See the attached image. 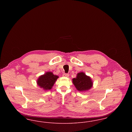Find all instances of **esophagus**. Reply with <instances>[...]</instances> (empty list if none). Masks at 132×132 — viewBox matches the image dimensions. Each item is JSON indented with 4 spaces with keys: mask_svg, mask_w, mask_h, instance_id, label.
Here are the masks:
<instances>
[{
    "mask_svg": "<svg viewBox=\"0 0 132 132\" xmlns=\"http://www.w3.org/2000/svg\"><path fill=\"white\" fill-rule=\"evenodd\" d=\"M63 77H68L69 76V74H67V73H64L62 75Z\"/></svg>",
    "mask_w": 132,
    "mask_h": 132,
    "instance_id": "esophagus-1",
    "label": "esophagus"
}]
</instances>
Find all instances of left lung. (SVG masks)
Wrapping results in <instances>:
<instances>
[{"instance_id": "left-lung-1", "label": "left lung", "mask_w": 132, "mask_h": 132, "mask_svg": "<svg viewBox=\"0 0 132 132\" xmlns=\"http://www.w3.org/2000/svg\"><path fill=\"white\" fill-rule=\"evenodd\" d=\"M73 82L78 90L80 92L88 90L93 86L90 78L83 72L78 73L77 77L73 79Z\"/></svg>"}]
</instances>
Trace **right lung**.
Returning <instances> with one entry per match:
<instances>
[{"label": "right lung", "mask_w": 132, "mask_h": 132, "mask_svg": "<svg viewBox=\"0 0 132 132\" xmlns=\"http://www.w3.org/2000/svg\"><path fill=\"white\" fill-rule=\"evenodd\" d=\"M58 78V76L53 75L52 72H46L44 75L39 77L37 83L40 88L48 90L52 88Z\"/></svg>", "instance_id": "right-lung-1"}]
</instances>
